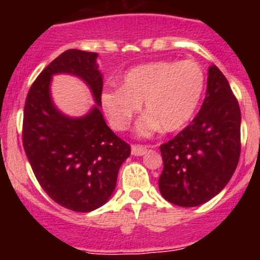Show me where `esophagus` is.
I'll list each match as a JSON object with an SVG mask.
<instances>
[{"instance_id": "34e87169", "label": "esophagus", "mask_w": 260, "mask_h": 260, "mask_svg": "<svg viewBox=\"0 0 260 260\" xmlns=\"http://www.w3.org/2000/svg\"><path fill=\"white\" fill-rule=\"evenodd\" d=\"M147 152L146 146H133L132 147V153L134 156H143Z\"/></svg>"}]
</instances>
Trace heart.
Segmentation results:
<instances>
[{
    "label": "heart",
    "mask_w": 260,
    "mask_h": 260,
    "mask_svg": "<svg viewBox=\"0 0 260 260\" xmlns=\"http://www.w3.org/2000/svg\"><path fill=\"white\" fill-rule=\"evenodd\" d=\"M206 75L194 61H157L128 70L122 87L108 88L102 104L116 130H126L144 104L146 116L137 123L142 137L164 128L173 133L190 122L198 109Z\"/></svg>",
    "instance_id": "obj_1"
}]
</instances>
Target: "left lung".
Returning <instances> with one entry per match:
<instances>
[{
	"label": "left lung",
	"mask_w": 260,
	"mask_h": 260,
	"mask_svg": "<svg viewBox=\"0 0 260 260\" xmlns=\"http://www.w3.org/2000/svg\"><path fill=\"white\" fill-rule=\"evenodd\" d=\"M160 151L164 169L158 189L176 206H201L229 182L240 160L241 110L215 65L208 68L207 92L197 117Z\"/></svg>",
	"instance_id": "8db88e82"
}]
</instances>
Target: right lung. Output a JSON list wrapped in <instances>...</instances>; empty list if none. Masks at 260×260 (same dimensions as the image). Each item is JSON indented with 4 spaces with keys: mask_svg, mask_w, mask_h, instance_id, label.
<instances>
[{
    "mask_svg": "<svg viewBox=\"0 0 260 260\" xmlns=\"http://www.w3.org/2000/svg\"><path fill=\"white\" fill-rule=\"evenodd\" d=\"M98 53L69 49L41 71L28 91L23 114V147L36 180L62 207L91 212L113 194L117 174L132 148L105 122L103 75ZM78 76L89 86L96 104L82 117L56 109L50 95L51 77Z\"/></svg>",
    "mask_w": 260,
    "mask_h": 260,
    "instance_id": "obj_1",
    "label": "right lung"
}]
</instances>
